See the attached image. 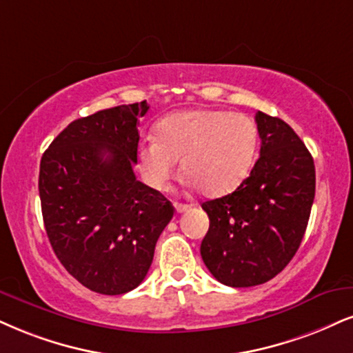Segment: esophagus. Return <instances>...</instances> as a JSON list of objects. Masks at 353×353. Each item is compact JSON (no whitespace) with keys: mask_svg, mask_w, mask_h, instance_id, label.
<instances>
[{"mask_svg":"<svg viewBox=\"0 0 353 353\" xmlns=\"http://www.w3.org/2000/svg\"><path fill=\"white\" fill-rule=\"evenodd\" d=\"M190 204H183V203H175V210H176V212H185V211H188L190 210Z\"/></svg>","mask_w":353,"mask_h":353,"instance_id":"esophagus-1","label":"esophagus"}]
</instances>
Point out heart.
I'll list each match as a JSON object with an SVG mask.
<instances>
[{
    "instance_id": "obj_1",
    "label": "heart",
    "mask_w": 353,
    "mask_h": 353,
    "mask_svg": "<svg viewBox=\"0 0 353 353\" xmlns=\"http://www.w3.org/2000/svg\"><path fill=\"white\" fill-rule=\"evenodd\" d=\"M155 137L137 147L145 183L165 188L181 160L186 180L206 196L236 190L249 175L259 145V130L249 116L221 110L172 112L155 125Z\"/></svg>"
}]
</instances>
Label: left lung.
<instances>
[{"mask_svg": "<svg viewBox=\"0 0 353 353\" xmlns=\"http://www.w3.org/2000/svg\"><path fill=\"white\" fill-rule=\"evenodd\" d=\"M260 157L236 191L201 204L210 230L201 256L211 275L232 288L276 276L299 249L316 193L314 160L280 117L259 111Z\"/></svg>", "mask_w": 353, "mask_h": 353, "instance_id": "8db88e82", "label": "left lung"}]
</instances>
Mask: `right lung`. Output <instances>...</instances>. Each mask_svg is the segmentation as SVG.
I'll use <instances>...</instances> for the list:
<instances>
[{
  "instance_id": "1",
  "label": "right lung",
  "mask_w": 353,
  "mask_h": 353,
  "mask_svg": "<svg viewBox=\"0 0 353 353\" xmlns=\"http://www.w3.org/2000/svg\"><path fill=\"white\" fill-rule=\"evenodd\" d=\"M145 101L80 117L43 152L39 172L43 225L65 270L101 294L141 285L175 208L139 181V119Z\"/></svg>"
}]
</instances>
